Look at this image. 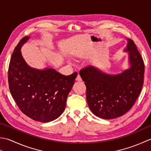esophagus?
I'll return each instance as SVG.
<instances>
[{"instance_id":"34e87169","label":"esophagus","mask_w":151,"mask_h":151,"mask_svg":"<svg viewBox=\"0 0 151 151\" xmlns=\"http://www.w3.org/2000/svg\"><path fill=\"white\" fill-rule=\"evenodd\" d=\"M76 81H78V82H81V81H82L81 76V75H79V74L77 75V77H76Z\"/></svg>"}]
</instances>
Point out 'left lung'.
I'll use <instances>...</instances> for the list:
<instances>
[{
	"label": "left lung",
	"instance_id": "8db88e82",
	"mask_svg": "<svg viewBox=\"0 0 151 151\" xmlns=\"http://www.w3.org/2000/svg\"><path fill=\"white\" fill-rule=\"evenodd\" d=\"M130 68L111 75L93 66L80 71L86 86V99L92 113L105 119L119 117L132 107L143 87L145 66L134 41L128 39Z\"/></svg>",
	"mask_w": 151,
	"mask_h": 151
}]
</instances>
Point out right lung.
Segmentation results:
<instances>
[{"label": "right lung", "mask_w": 151, "mask_h": 151, "mask_svg": "<svg viewBox=\"0 0 151 151\" xmlns=\"http://www.w3.org/2000/svg\"><path fill=\"white\" fill-rule=\"evenodd\" d=\"M29 38H22L12 54L8 68L9 88L22 113L33 120L48 123L59 117L65 110L77 73L65 76L52 68L39 70L28 65L21 48Z\"/></svg>", "instance_id": "obj_1"}]
</instances>
